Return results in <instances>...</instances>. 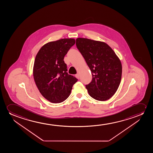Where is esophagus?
<instances>
[{"instance_id": "1", "label": "esophagus", "mask_w": 153, "mask_h": 153, "mask_svg": "<svg viewBox=\"0 0 153 153\" xmlns=\"http://www.w3.org/2000/svg\"><path fill=\"white\" fill-rule=\"evenodd\" d=\"M75 76L77 78H78V79H79L80 76L79 74H76Z\"/></svg>"}]
</instances>
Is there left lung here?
Segmentation results:
<instances>
[{
    "label": "left lung",
    "instance_id": "obj_1",
    "mask_svg": "<svg viewBox=\"0 0 153 153\" xmlns=\"http://www.w3.org/2000/svg\"><path fill=\"white\" fill-rule=\"evenodd\" d=\"M76 45L92 73L91 82L86 85L88 94L97 100H108L117 91L121 80L119 59L104 42L78 38Z\"/></svg>",
    "mask_w": 153,
    "mask_h": 153
}]
</instances>
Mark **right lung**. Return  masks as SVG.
Returning a JSON list of instances; mask_svg holds the SVG:
<instances>
[{"label":"right lung","instance_id":"1","mask_svg":"<svg viewBox=\"0 0 153 153\" xmlns=\"http://www.w3.org/2000/svg\"><path fill=\"white\" fill-rule=\"evenodd\" d=\"M75 43L74 39L49 42L40 48L33 67L34 79L40 93L52 103H61L71 94L78 79L67 73L64 58Z\"/></svg>","mask_w":153,"mask_h":153}]
</instances>
